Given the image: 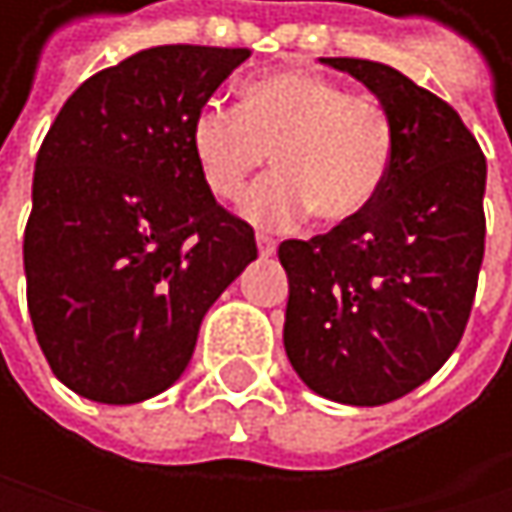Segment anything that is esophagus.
I'll list each match as a JSON object with an SVG mask.
<instances>
[{
  "mask_svg": "<svg viewBox=\"0 0 512 512\" xmlns=\"http://www.w3.org/2000/svg\"><path fill=\"white\" fill-rule=\"evenodd\" d=\"M258 251L264 254V258H270V254L276 251V239L267 236V233H258Z\"/></svg>",
  "mask_w": 512,
  "mask_h": 512,
  "instance_id": "obj_1",
  "label": "esophagus"
}]
</instances>
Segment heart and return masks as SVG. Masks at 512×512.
I'll use <instances>...</instances> for the list:
<instances>
[{"label":"heart","instance_id":"obj_1","mask_svg":"<svg viewBox=\"0 0 512 512\" xmlns=\"http://www.w3.org/2000/svg\"><path fill=\"white\" fill-rule=\"evenodd\" d=\"M190 150L205 187L221 199H236L273 153L276 171L242 199L251 224L291 227L310 211L325 224H344L387 181L393 122L375 97L350 94L310 70H282L245 82L239 107H199Z\"/></svg>","mask_w":512,"mask_h":512}]
</instances>
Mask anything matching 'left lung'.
Returning a JSON list of instances; mask_svg holds the SVG:
<instances>
[{
  "label": "left lung",
  "instance_id": "1",
  "mask_svg": "<svg viewBox=\"0 0 512 512\" xmlns=\"http://www.w3.org/2000/svg\"><path fill=\"white\" fill-rule=\"evenodd\" d=\"M362 82L393 122L390 174L359 218L288 239L282 341L319 396L384 405L455 353L485 254V156L461 116L387 64L322 57Z\"/></svg>",
  "mask_w": 512,
  "mask_h": 512
}]
</instances>
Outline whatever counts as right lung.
Returning <instances> with one entry per match:
<instances>
[{"label": "right lung", "instance_id": "right-lung-1", "mask_svg": "<svg viewBox=\"0 0 512 512\" xmlns=\"http://www.w3.org/2000/svg\"><path fill=\"white\" fill-rule=\"evenodd\" d=\"M248 48L159 45L82 82L33 174L27 304L54 378L144 402L184 375L199 325L258 258L254 230L214 202L190 125Z\"/></svg>", "mask_w": 512, "mask_h": 512}]
</instances>
